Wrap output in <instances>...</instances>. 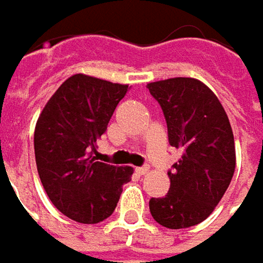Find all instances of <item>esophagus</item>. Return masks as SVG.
Masks as SVG:
<instances>
[{
	"label": "esophagus",
	"instance_id": "esophagus-1",
	"mask_svg": "<svg viewBox=\"0 0 263 263\" xmlns=\"http://www.w3.org/2000/svg\"><path fill=\"white\" fill-rule=\"evenodd\" d=\"M136 173H138L139 176H147L148 173H149V166H142V168H136Z\"/></svg>",
	"mask_w": 263,
	"mask_h": 263
}]
</instances>
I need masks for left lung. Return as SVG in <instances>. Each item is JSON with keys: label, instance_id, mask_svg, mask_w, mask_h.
Returning <instances> with one entry per match:
<instances>
[{"label": "left lung", "instance_id": "left-lung-1", "mask_svg": "<svg viewBox=\"0 0 263 263\" xmlns=\"http://www.w3.org/2000/svg\"><path fill=\"white\" fill-rule=\"evenodd\" d=\"M147 87L163 110L170 145L183 151L168 173V194L151 198L149 212L166 229H186L214 212L232 181L236 166L232 125L218 97L197 79L176 77Z\"/></svg>", "mask_w": 263, "mask_h": 263}]
</instances>
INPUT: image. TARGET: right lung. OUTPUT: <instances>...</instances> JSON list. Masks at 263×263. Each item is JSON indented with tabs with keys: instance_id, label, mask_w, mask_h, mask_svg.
Segmentation results:
<instances>
[{
	"instance_id": "obj_1",
	"label": "right lung",
	"mask_w": 263,
	"mask_h": 263,
	"mask_svg": "<svg viewBox=\"0 0 263 263\" xmlns=\"http://www.w3.org/2000/svg\"><path fill=\"white\" fill-rule=\"evenodd\" d=\"M128 84L74 74L42 109L34 128V156L51 203L68 218L97 224L114 214L132 166L98 162L97 141L107 130Z\"/></svg>"
}]
</instances>
